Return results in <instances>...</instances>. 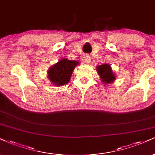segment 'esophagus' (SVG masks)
<instances>
[{"label": "esophagus", "instance_id": "esophagus-1", "mask_svg": "<svg viewBox=\"0 0 155 155\" xmlns=\"http://www.w3.org/2000/svg\"><path fill=\"white\" fill-rule=\"evenodd\" d=\"M91 61V57L89 56V55H86L85 57H84V62H85L86 64H89Z\"/></svg>", "mask_w": 155, "mask_h": 155}]
</instances>
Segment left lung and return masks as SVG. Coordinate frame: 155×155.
I'll return each mask as SVG.
<instances>
[{"mask_svg": "<svg viewBox=\"0 0 155 155\" xmlns=\"http://www.w3.org/2000/svg\"><path fill=\"white\" fill-rule=\"evenodd\" d=\"M97 71L104 83H110L115 81V75L113 73L109 64H105L98 66Z\"/></svg>", "mask_w": 155, "mask_h": 155, "instance_id": "8db88e82", "label": "left lung"}]
</instances>
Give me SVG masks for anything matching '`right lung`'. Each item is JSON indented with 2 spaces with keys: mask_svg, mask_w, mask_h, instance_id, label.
Wrapping results in <instances>:
<instances>
[{
  "mask_svg": "<svg viewBox=\"0 0 155 155\" xmlns=\"http://www.w3.org/2000/svg\"><path fill=\"white\" fill-rule=\"evenodd\" d=\"M78 64V62L77 61L62 59V60L54 64L49 70V81L57 86L67 84L70 81L72 72Z\"/></svg>",
  "mask_w": 155,
  "mask_h": 155,
  "instance_id": "add662e5",
  "label": "right lung"
}]
</instances>
